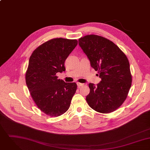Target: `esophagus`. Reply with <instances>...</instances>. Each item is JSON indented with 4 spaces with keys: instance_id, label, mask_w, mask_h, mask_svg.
I'll return each mask as SVG.
<instances>
[{
    "instance_id": "34e87169",
    "label": "esophagus",
    "mask_w": 150,
    "mask_h": 150,
    "mask_svg": "<svg viewBox=\"0 0 150 150\" xmlns=\"http://www.w3.org/2000/svg\"><path fill=\"white\" fill-rule=\"evenodd\" d=\"M83 85V83H79V82H78V83H77V86H78V88H80L81 86H82Z\"/></svg>"
}]
</instances>
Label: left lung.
<instances>
[{
    "label": "left lung",
    "instance_id": "obj_1",
    "mask_svg": "<svg viewBox=\"0 0 150 150\" xmlns=\"http://www.w3.org/2000/svg\"><path fill=\"white\" fill-rule=\"evenodd\" d=\"M79 45L90 65L101 79L95 86L90 83L86 101L94 110L107 114L118 108L132 85L130 65L126 55L112 42L96 35L79 39Z\"/></svg>",
    "mask_w": 150,
    "mask_h": 150
}]
</instances>
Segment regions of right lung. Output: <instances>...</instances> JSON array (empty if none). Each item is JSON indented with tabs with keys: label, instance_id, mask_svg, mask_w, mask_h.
Segmentation results:
<instances>
[{
	"label": "right lung",
	"instance_id": "right-lung-1",
	"mask_svg": "<svg viewBox=\"0 0 150 150\" xmlns=\"http://www.w3.org/2000/svg\"><path fill=\"white\" fill-rule=\"evenodd\" d=\"M77 45L75 39L55 38L41 45L30 56L26 84L38 107L50 117L65 113L76 92L75 82L66 83L57 79L56 74L65 71V61Z\"/></svg>",
	"mask_w": 150,
	"mask_h": 150
}]
</instances>
